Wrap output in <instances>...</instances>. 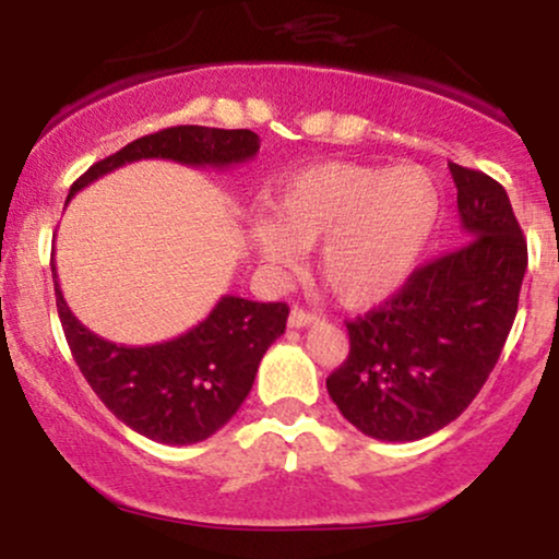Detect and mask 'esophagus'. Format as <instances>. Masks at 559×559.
Instances as JSON below:
<instances>
[{"label":"esophagus","instance_id":"obj_1","mask_svg":"<svg viewBox=\"0 0 559 559\" xmlns=\"http://www.w3.org/2000/svg\"><path fill=\"white\" fill-rule=\"evenodd\" d=\"M316 320H318V316L301 310V307H294L292 316H288V329H305V325H312Z\"/></svg>","mask_w":559,"mask_h":559}]
</instances>
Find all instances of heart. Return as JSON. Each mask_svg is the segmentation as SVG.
I'll return each instance as SVG.
<instances>
[{"instance_id": "b5f03b06", "label": "heart", "mask_w": 559, "mask_h": 559, "mask_svg": "<svg viewBox=\"0 0 559 559\" xmlns=\"http://www.w3.org/2000/svg\"><path fill=\"white\" fill-rule=\"evenodd\" d=\"M273 221L249 228L258 258L288 271L318 249L320 281L349 307H370L407 284L439 228V181L420 165L323 163L278 183Z\"/></svg>"}]
</instances>
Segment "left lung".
<instances>
[{
    "label": "left lung",
    "instance_id": "obj_1",
    "mask_svg": "<svg viewBox=\"0 0 559 559\" xmlns=\"http://www.w3.org/2000/svg\"><path fill=\"white\" fill-rule=\"evenodd\" d=\"M463 247L428 262L378 310L349 320V357L325 381L357 431L418 441L463 415L518 312L528 247L502 183L449 163Z\"/></svg>",
    "mask_w": 559,
    "mask_h": 559
}]
</instances>
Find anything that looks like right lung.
<instances>
[{"label":"right lung","instance_id":"obj_1","mask_svg":"<svg viewBox=\"0 0 559 559\" xmlns=\"http://www.w3.org/2000/svg\"><path fill=\"white\" fill-rule=\"evenodd\" d=\"M260 136L247 128L173 126L141 136L94 163L68 199L96 178L136 159H173L194 168H228L252 159ZM57 312L73 360L94 394L128 428L159 444H197L221 431L252 391L262 355L286 331L284 301L226 294L202 323L163 344L126 346L88 331L70 312L52 262Z\"/></svg>","mask_w":559,"mask_h":559}]
</instances>
